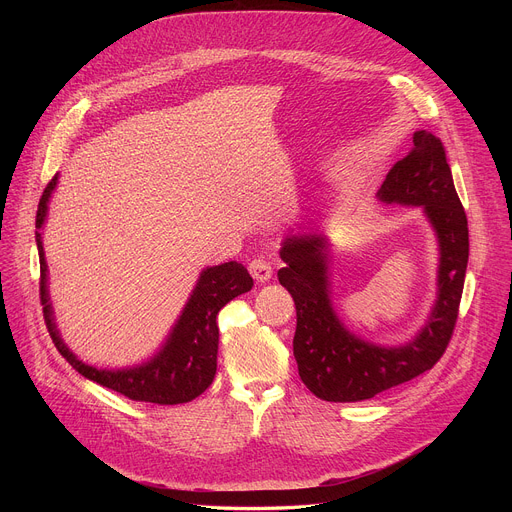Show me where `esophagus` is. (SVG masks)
I'll return each instance as SVG.
<instances>
[{
    "label": "esophagus",
    "mask_w": 512,
    "mask_h": 512,
    "mask_svg": "<svg viewBox=\"0 0 512 512\" xmlns=\"http://www.w3.org/2000/svg\"><path fill=\"white\" fill-rule=\"evenodd\" d=\"M249 273H251L253 279H257L259 283H265V281L271 279L273 267H271V263L265 261V259H253V261L249 263Z\"/></svg>",
    "instance_id": "1"
}]
</instances>
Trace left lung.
<instances>
[{
    "label": "left lung",
    "mask_w": 512,
    "mask_h": 512,
    "mask_svg": "<svg viewBox=\"0 0 512 512\" xmlns=\"http://www.w3.org/2000/svg\"><path fill=\"white\" fill-rule=\"evenodd\" d=\"M379 202L421 206L437 237L435 304L421 330L405 344L362 340L338 318L332 304V245L324 233L287 235L279 257V283L296 302L294 356L304 385L320 399L350 403L371 399L429 371L452 338L468 265V221L440 137L419 129L413 150L399 160L377 192Z\"/></svg>",
    "instance_id": "obj_1"
}]
</instances>
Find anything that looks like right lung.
<instances>
[{"mask_svg":"<svg viewBox=\"0 0 512 512\" xmlns=\"http://www.w3.org/2000/svg\"><path fill=\"white\" fill-rule=\"evenodd\" d=\"M58 184V174L48 182L36 212V247L40 257V300L44 306V320L50 338L58 352L79 371L85 379L113 389L133 401L178 405L188 403L202 395L216 375L218 354V326L216 316L231 300L245 294L253 287L249 271L229 261L202 269L192 294L180 312L176 324L166 336L156 354L135 367L125 369H97L83 362L72 352L60 336L56 326L54 308L48 291V265L44 257V243L40 229L46 223L48 202Z\"/></svg>","mask_w":512,"mask_h":512,"instance_id":"add662e5","label":"right lung"}]
</instances>
